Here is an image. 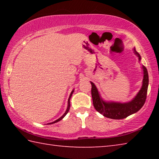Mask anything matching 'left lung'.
Here are the masks:
<instances>
[{
  "label": "left lung",
  "instance_id": "left-lung-1",
  "mask_svg": "<svg viewBox=\"0 0 159 159\" xmlns=\"http://www.w3.org/2000/svg\"><path fill=\"white\" fill-rule=\"evenodd\" d=\"M134 53L138 57L139 61H141V56L137 52L135 48H133ZM143 70V79L142 85L135 97L131 101L127 102H118L113 101H106L102 99L98 88L93 82L91 95H92L93 103L94 107L99 113L104 117L111 119H123L130 115L138 112L143 107L147 98L148 85H149V76L146 67L142 65Z\"/></svg>",
  "mask_w": 159,
  "mask_h": 159
}]
</instances>
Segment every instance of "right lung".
<instances>
[{
	"label": "right lung",
	"mask_w": 159,
	"mask_h": 159,
	"mask_svg": "<svg viewBox=\"0 0 159 159\" xmlns=\"http://www.w3.org/2000/svg\"><path fill=\"white\" fill-rule=\"evenodd\" d=\"M74 90H72L71 94H70L69 98V99H68V106H67V109H66V111L64 112V114L62 116H61L60 118H59L58 119L55 120V121H53V122H52V123H48V124H52V123H57V122H58V121H60V120H61V119H62V118L66 115V114L69 112V109H70V99H71V96H72V94H73V93H74Z\"/></svg>",
	"instance_id": "obj_1"
}]
</instances>
